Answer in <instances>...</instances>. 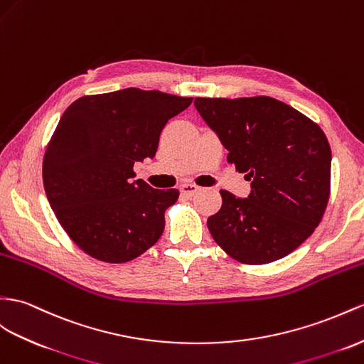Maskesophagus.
<instances>
[{"instance_id": "34e87169", "label": "esophagus", "mask_w": 364, "mask_h": 364, "mask_svg": "<svg viewBox=\"0 0 364 364\" xmlns=\"http://www.w3.org/2000/svg\"><path fill=\"white\" fill-rule=\"evenodd\" d=\"M180 192L183 195H186V197H193L195 193L200 192V188H198V186H195V184H183L180 188Z\"/></svg>"}]
</instances>
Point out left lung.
I'll return each instance as SVG.
<instances>
[{"label": "left lung", "instance_id": "1", "mask_svg": "<svg viewBox=\"0 0 364 364\" xmlns=\"http://www.w3.org/2000/svg\"><path fill=\"white\" fill-rule=\"evenodd\" d=\"M201 118L250 181L247 198L221 191L212 238L247 264L291 254L318 226L329 200L331 147L301 112L271 97L195 98Z\"/></svg>", "mask_w": 364, "mask_h": 364}]
</instances>
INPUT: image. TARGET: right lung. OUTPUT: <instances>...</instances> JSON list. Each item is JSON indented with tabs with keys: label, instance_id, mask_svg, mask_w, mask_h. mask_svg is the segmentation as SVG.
Segmentation results:
<instances>
[{
	"label": "right lung",
	"instance_id": "right-lung-1",
	"mask_svg": "<svg viewBox=\"0 0 364 364\" xmlns=\"http://www.w3.org/2000/svg\"><path fill=\"white\" fill-rule=\"evenodd\" d=\"M192 98L121 89L82 97L66 109L46 149L43 181L60 225L106 263H126L154 246L178 191L134 180V164L155 156L166 123Z\"/></svg>",
	"mask_w": 364,
	"mask_h": 364
}]
</instances>
